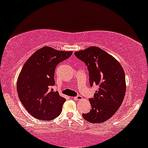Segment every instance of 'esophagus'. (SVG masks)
Masks as SVG:
<instances>
[{
	"mask_svg": "<svg viewBox=\"0 0 148 148\" xmlns=\"http://www.w3.org/2000/svg\"><path fill=\"white\" fill-rule=\"evenodd\" d=\"M74 100H82V97L81 96V95H77V96L74 97Z\"/></svg>",
	"mask_w": 148,
	"mask_h": 148,
	"instance_id": "esophagus-1",
	"label": "esophagus"
}]
</instances>
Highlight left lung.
I'll list each match as a JSON object with an SVG mask.
<instances>
[{"mask_svg":"<svg viewBox=\"0 0 148 148\" xmlns=\"http://www.w3.org/2000/svg\"><path fill=\"white\" fill-rule=\"evenodd\" d=\"M74 55L87 66L90 86L98 87L93 98L89 99L92 109L90 112L83 114V117L93 124L104 122L114 114L124 100V69L114 58L98 47L91 46Z\"/></svg>","mask_w":148,"mask_h":148,"instance_id":"8db88e82","label":"left lung"}]
</instances>
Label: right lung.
<instances>
[{"label":"right lung","instance_id":"1","mask_svg":"<svg viewBox=\"0 0 148 148\" xmlns=\"http://www.w3.org/2000/svg\"><path fill=\"white\" fill-rule=\"evenodd\" d=\"M71 54L72 51L45 46L36 50L22 67L17 79V93L23 106L34 118L50 121L60 114L66 100L52 88L55 70Z\"/></svg>","mask_w":148,"mask_h":148}]
</instances>
